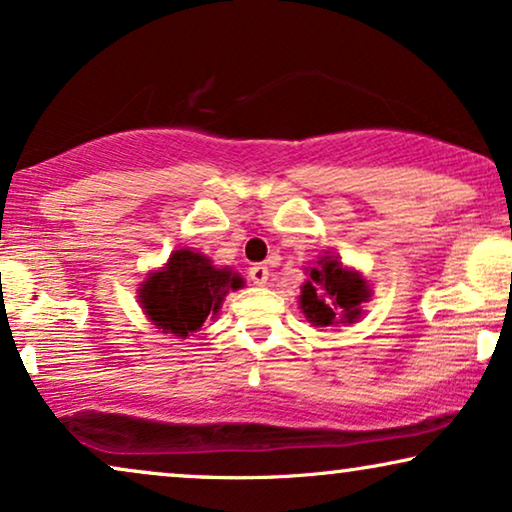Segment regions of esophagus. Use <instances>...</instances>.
<instances>
[{
  "label": "esophagus",
  "mask_w": 512,
  "mask_h": 512,
  "mask_svg": "<svg viewBox=\"0 0 512 512\" xmlns=\"http://www.w3.org/2000/svg\"><path fill=\"white\" fill-rule=\"evenodd\" d=\"M268 275H270V272L263 263H256V265H251V268H249V279L256 286H263L265 282H268Z\"/></svg>",
  "instance_id": "1"
}]
</instances>
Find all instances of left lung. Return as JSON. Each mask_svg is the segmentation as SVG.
<instances>
[{
  "label": "left lung",
  "mask_w": 512,
  "mask_h": 512,
  "mask_svg": "<svg viewBox=\"0 0 512 512\" xmlns=\"http://www.w3.org/2000/svg\"><path fill=\"white\" fill-rule=\"evenodd\" d=\"M370 286L359 272L347 270L335 256H321L300 291V307L314 326L354 324Z\"/></svg>",
  "instance_id": "1"
}]
</instances>
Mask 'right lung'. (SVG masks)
Returning <instances> with one entry per match:
<instances>
[{
    "label": "right lung",
    "instance_id": "obj_1",
    "mask_svg": "<svg viewBox=\"0 0 512 512\" xmlns=\"http://www.w3.org/2000/svg\"><path fill=\"white\" fill-rule=\"evenodd\" d=\"M244 286L230 268H214L205 254L177 249L165 268L149 272L139 284V303L156 328L186 338L216 317L228 291Z\"/></svg>",
    "mask_w": 512,
    "mask_h": 512
}]
</instances>
